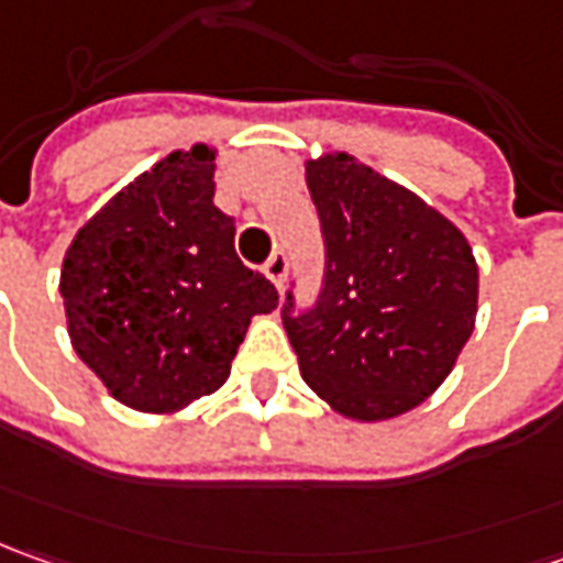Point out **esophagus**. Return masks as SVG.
<instances>
[{
  "label": "esophagus",
  "mask_w": 563,
  "mask_h": 563,
  "mask_svg": "<svg viewBox=\"0 0 563 563\" xmlns=\"http://www.w3.org/2000/svg\"><path fill=\"white\" fill-rule=\"evenodd\" d=\"M264 274L274 280V286L280 289L283 283H286V252L283 249H274V255L264 262Z\"/></svg>",
  "instance_id": "34e87169"
}]
</instances>
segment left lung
Wrapping results in <instances>:
<instances>
[{
  "label": "left lung",
  "mask_w": 563,
  "mask_h": 563,
  "mask_svg": "<svg viewBox=\"0 0 563 563\" xmlns=\"http://www.w3.org/2000/svg\"><path fill=\"white\" fill-rule=\"evenodd\" d=\"M308 189L323 280L305 308L289 289L280 311L301 377L345 417L405 415L474 333V252L455 223L342 152L308 162Z\"/></svg>",
  "instance_id": "left-lung-1"
}]
</instances>
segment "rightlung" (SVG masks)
<instances>
[{
  "label": "right lung",
  "mask_w": 563,
  "mask_h": 563,
  "mask_svg": "<svg viewBox=\"0 0 563 563\" xmlns=\"http://www.w3.org/2000/svg\"><path fill=\"white\" fill-rule=\"evenodd\" d=\"M214 205V152H174L74 236L62 299L74 352L108 393L167 415L214 393L277 289L233 249Z\"/></svg>",
  "instance_id": "add662e5"
}]
</instances>
